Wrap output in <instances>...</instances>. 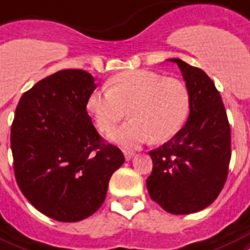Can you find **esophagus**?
<instances>
[{
	"instance_id": "34e87169",
	"label": "esophagus",
	"mask_w": 250,
	"mask_h": 250,
	"mask_svg": "<svg viewBox=\"0 0 250 250\" xmlns=\"http://www.w3.org/2000/svg\"><path fill=\"white\" fill-rule=\"evenodd\" d=\"M133 155H135L133 152H129V150H125V159L127 160V161H129V160L132 159Z\"/></svg>"
}]
</instances>
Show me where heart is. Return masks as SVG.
<instances>
[{
	"mask_svg": "<svg viewBox=\"0 0 250 250\" xmlns=\"http://www.w3.org/2000/svg\"><path fill=\"white\" fill-rule=\"evenodd\" d=\"M131 121L108 136L115 144L136 148L155 138L167 142L180 132L190 112L188 87L150 70L115 76L106 90L91 91L86 111L102 132H110L127 115Z\"/></svg>",
	"mask_w": 250,
	"mask_h": 250,
	"instance_id": "b5f03b06",
	"label": "heart"
}]
</instances>
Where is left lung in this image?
Listing matches in <instances>:
<instances>
[{
  "label": "left lung",
  "instance_id": "left-lung-1",
  "mask_svg": "<svg viewBox=\"0 0 250 250\" xmlns=\"http://www.w3.org/2000/svg\"><path fill=\"white\" fill-rule=\"evenodd\" d=\"M167 60L182 72L190 112L176 136L149 152L153 169L146 188L167 212L186 215L206 208L222 191L231 160V128L212 80L181 59Z\"/></svg>",
  "mask_w": 250,
  "mask_h": 250
}]
</instances>
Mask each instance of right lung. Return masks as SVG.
<instances>
[{
	"label": "right lung",
	"instance_id": "right-lung-1",
	"mask_svg": "<svg viewBox=\"0 0 250 250\" xmlns=\"http://www.w3.org/2000/svg\"><path fill=\"white\" fill-rule=\"evenodd\" d=\"M95 87L85 70H59L26 91L15 110L10 142L18 186L57 222L94 214L125 163L119 148L102 142L86 111Z\"/></svg>",
	"mask_w": 250,
	"mask_h": 250
}]
</instances>
